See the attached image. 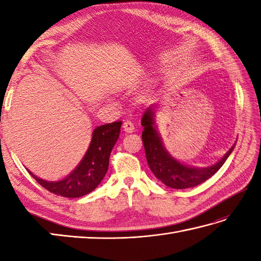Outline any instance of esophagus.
Masks as SVG:
<instances>
[{
    "mask_svg": "<svg viewBox=\"0 0 261 261\" xmlns=\"http://www.w3.org/2000/svg\"><path fill=\"white\" fill-rule=\"evenodd\" d=\"M123 129L125 132H127V134H131V132L135 131V124L132 123L131 121L126 120L123 123Z\"/></svg>",
    "mask_w": 261,
    "mask_h": 261,
    "instance_id": "1",
    "label": "esophagus"
}]
</instances>
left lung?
Masks as SVG:
<instances>
[{"label": "left lung", "instance_id": "obj_1", "mask_svg": "<svg viewBox=\"0 0 261 261\" xmlns=\"http://www.w3.org/2000/svg\"><path fill=\"white\" fill-rule=\"evenodd\" d=\"M143 126L142 142L145 147L146 157L149 167L153 175L163 181L166 186L176 188V190H184V188L194 187L212 177L228 159L230 153L233 150L234 146L225 153V156L213 166L206 168H192L180 164L174 159L166 151L163 146L162 139L158 132L154 129L153 112L149 108L143 114L141 121Z\"/></svg>", "mask_w": 261, "mask_h": 261}]
</instances>
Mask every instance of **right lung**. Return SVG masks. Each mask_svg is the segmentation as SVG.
Masks as SVG:
<instances>
[{"label": "right lung", "mask_w": 261, "mask_h": 261, "mask_svg": "<svg viewBox=\"0 0 261 261\" xmlns=\"http://www.w3.org/2000/svg\"><path fill=\"white\" fill-rule=\"evenodd\" d=\"M121 121L97 126L93 132L90 148L80 165L66 178L59 181H47L29 174L43 188L58 196L76 198L95 190L109 168L111 151L118 141Z\"/></svg>", "instance_id": "right-lung-1"}]
</instances>
